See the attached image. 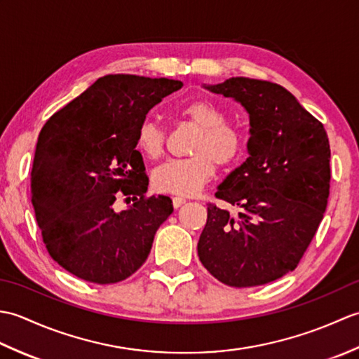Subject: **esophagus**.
Listing matches in <instances>:
<instances>
[{"mask_svg":"<svg viewBox=\"0 0 359 359\" xmlns=\"http://www.w3.org/2000/svg\"><path fill=\"white\" fill-rule=\"evenodd\" d=\"M185 202H187L185 197H180V196H175V197H172V205H174V208H179V207H182V205H184Z\"/></svg>","mask_w":359,"mask_h":359,"instance_id":"esophagus-1","label":"esophagus"}]
</instances>
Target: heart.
<instances>
[{"label":"heart","instance_id":"b5f03b06","mask_svg":"<svg viewBox=\"0 0 359 359\" xmlns=\"http://www.w3.org/2000/svg\"><path fill=\"white\" fill-rule=\"evenodd\" d=\"M179 116L199 129L191 147L193 157L170 160L152 172V187L160 193L193 196L208 184L219 166H231L242 157L245 142L239 129L226 123V112L215 102L202 98L182 106ZM165 129L152 120H144L137 129L135 144L149 160L163 156Z\"/></svg>","mask_w":359,"mask_h":359}]
</instances>
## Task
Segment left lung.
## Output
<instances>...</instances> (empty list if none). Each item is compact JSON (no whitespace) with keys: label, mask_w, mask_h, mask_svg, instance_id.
Listing matches in <instances>:
<instances>
[{"label":"left lung","mask_w":359,"mask_h":359,"mask_svg":"<svg viewBox=\"0 0 359 359\" xmlns=\"http://www.w3.org/2000/svg\"><path fill=\"white\" fill-rule=\"evenodd\" d=\"M205 89L241 103L250 116L248 158L226 175L208 203L197 253L230 287L269 284L293 271L321 224L330 189V144L316 120L285 88L231 77Z\"/></svg>","instance_id":"obj_1"}]
</instances>
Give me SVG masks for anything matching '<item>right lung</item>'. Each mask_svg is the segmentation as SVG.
<instances>
[{
    "mask_svg": "<svg viewBox=\"0 0 359 359\" xmlns=\"http://www.w3.org/2000/svg\"><path fill=\"white\" fill-rule=\"evenodd\" d=\"M182 86L104 75L43 126L30 174L35 217L50 257L77 278L116 284L147 261L172 201L144 196L149 180L135 135L152 106ZM121 195L133 205L116 212Z\"/></svg>",
    "mask_w": 359,
    "mask_h": 359,
    "instance_id": "obj_1",
    "label": "right lung"
}]
</instances>
